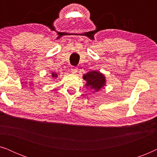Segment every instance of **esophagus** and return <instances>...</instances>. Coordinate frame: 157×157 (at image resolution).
<instances>
[{
    "label": "esophagus",
    "mask_w": 157,
    "mask_h": 157,
    "mask_svg": "<svg viewBox=\"0 0 157 157\" xmlns=\"http://www.w3.org/2000/svg\"><path fill=\"white\" fill-rule=\"evenodd\" d=\"M71 72L73 73V74H76V73L78 72V68L75 67V66H72V67L71 68Z\"/></svg>",
    "instance_id": "1"
}]
</instances>
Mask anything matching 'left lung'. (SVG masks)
Wrapping results in <instances>:
<instances>
[{"mask_svg": "<svg viewBox=\"0 0 157 157\" xmlns=\"http://www.w3.org/2000/svg\"><path fill=\"white\" fill-rule=\"evenodd\" d=\"M83 79L86 81V86L90 87V89L94 91H98L100 89L106 86V77L103 74L97 71H92L88 72L87 74L83 76Z\"/></svg>", "mask_w": 157, "mask_h": 157, "instance_id": "8db88e82", "label": "left lung"}]
</instances>
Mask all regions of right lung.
Here are the masks:
<instances>
[{"instance_id":"add662e5","label":"right lung","mask_w":157,"mask_h":157,"mask_svg":"<svg viewBox=\"0 0 157 157\" xmlns=\"http://www.w3.org/2000/svg\"><path fill=\"white\" fill-rule=\"evenodd\" d=\"M52 77H53V78H57V77H58V74H56V73L53 72V73H52Z\"/></svg>"}]
</instances>
